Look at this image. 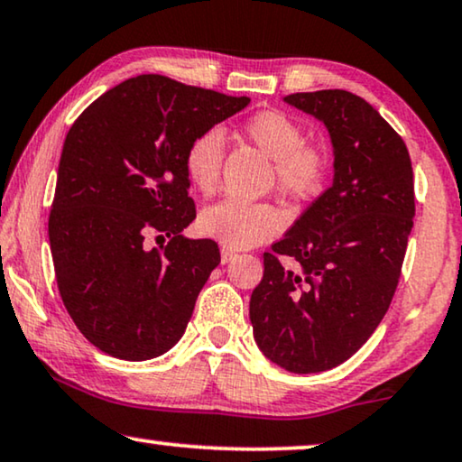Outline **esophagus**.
Masks as SVG:
<instances>
[{"mask_svg":"<svg viewBox=\"0 0 462 462\" xmlns=\"http://www.w3.org/2000/svg\"><path fill=\"white\" fill-rule=\"evenodd\" d=\"M219 253H222V263H230V262H232V259H234V257H236V253H234V251H230V249H226V246H224V249H222V251H219Z\"/></svg>","mask_w":462,"mask_h":462,"instance_id":"obj_1","label":"esophagus"}]
</instances>
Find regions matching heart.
<instances>
[{
    "instance_id": "1",
    "label": "heart",
    "mask_w": 462,
    "mask_h": 462,
    "mask_svg": "<svg viewBox=\"0 0 462 462\" xmlns=\"http://www.w3.org/2000/svg\"><path fill=\"white\" fill-rule=\"evenodd\" d=\"M240 134L272 161V178L281 197L308 199L322 184L328 169L327 148L303 142V127L289 115L263 110L246 119ZM222 159L224 140L219 132L199 134L184 152V169L192 188L209 194L219 180ZM197 228L226 249H251L282 230V216L268 203L226 199L199 213Z\"/></svg>"
}]
</instances>
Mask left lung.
<instances>
[{
	"label": "left lung",
	"instance_id": "8db88e82",
	"mask_svg": "<svg viewBox=\"0 0 462 462\" xmlns=\"http://www.w3.org/2000/svg\"><path fill=\"white\" fill-rule=\"evenodd\" d=\"M284 102L328 129L333 186L263 253L249 316L265 358L310 374L352 358L385 316L412 230L414 181L404 140L360 96L320 89Z\"/></svg>",
	"mask_w": 462,
	"mask_h": 462
}]
</instances>
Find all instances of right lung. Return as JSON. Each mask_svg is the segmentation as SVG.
<instances>
[{"label": "right lung", "mask_w": 462, "mask_h": 462, "mask_svg": "<svg viewBox=\"0 0 462 462\" xmlns=\"http://www.w3.org/2000/svg\"><path fill=\"white\" fill-rule=\"evenodd\" d=\"M251 100L138 75L79 115L64 140L48 234L62 303L86 339L113 358H157L181 339L219 263L197 217L184 152ZM157 236L167 245L147 246Z\"/></svg>", "instance_id": "right-lung-1"}]
</instances>
